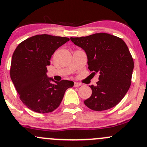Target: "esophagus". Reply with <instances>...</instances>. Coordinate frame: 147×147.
<instances>
[{"instance_id": "1", "label": "esophagus", "mask_w": 147, "mask_h": 147, "mask_svg": "<svg viewBox=\"0 0 147 147\" xmlns=\"http://www.w3.org/2000/svg\"><path fill=\"white\" fill-rule=\"evenodd\" d=\"M81 85H82L81 83L75 82V84H74V86H75V87H78V86H81Z\"/></svg>"}]
</instances>
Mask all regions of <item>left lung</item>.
I'll list each match as a JSON object with an SVG mask.
<instances>
[{
    "mask_svg": "<svg viewBox=\"0 0 147 147\" xmlns=\"http://www.w3.org/2000/svg\"><path fill=\"white\" fill-rule=\"evenodd\" d=\"M70 40L84 50L89 70L99 75L96 85L89 86L92 94L84 104L96 111L118 104L129 89L134 68L133 58L125 41L107 33L71 37Z\"/></svg>",
    "mask_w": 147,
    "mask_h": 147,
    "instance_id": "1",
    "label": "left lung"
}]
</instances>
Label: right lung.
<instances>
[{
    "label": "right lung",
    "instance_id": "obj_1",
    "mask_svg": "<svg viewBox=\"0 0 147 147\" xmlns=\"http://www.w3.org/2000/svg\"><path fill=\"white\" fill-rule=\"evenodd\" d=\"M69 40L36 35L21 42L12 54L10 78L20 100L30 110L39 113L52 112L60 106L65 91L73 86L72 81L55 82L46 75L52 55Z\"/></svg>",
    "mask_w": 147,
    "mask_h": 147
}]
</instances>
